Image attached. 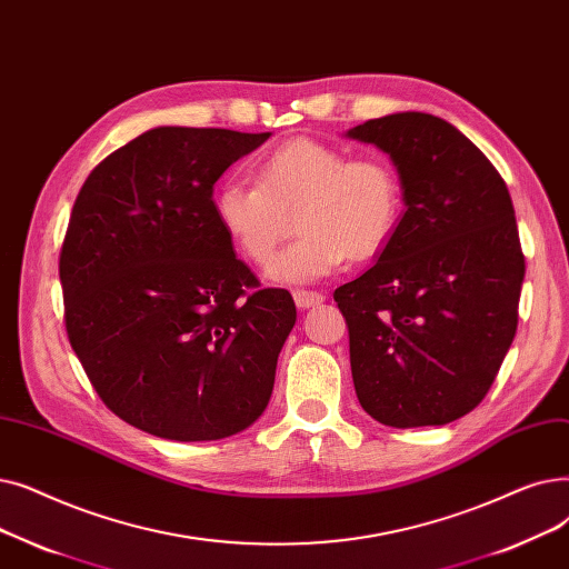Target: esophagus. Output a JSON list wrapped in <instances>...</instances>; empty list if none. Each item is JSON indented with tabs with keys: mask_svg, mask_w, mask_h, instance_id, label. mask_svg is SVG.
I'll return each mask as SVG.
<instances>
[{
	"mask_svg": "<svg viewBox=\"0 0 569 569\" xmlns=\"http://www.w3.org/2000/svg\"><path fill=\"white\" fill-rule=\"evenodd\" d=\"M323 301V293L319 291H310V289H296L293 291V303L299 306L301 310H308V308H315Z\"/></svg>",
	"mask_w": 569,
	"mask_h": 569,
	"instance_id": "34e87169",
	"label": "esophagus"
}]
</instances>
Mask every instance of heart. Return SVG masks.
I'll return each instance as SVG.
<instances>
[{
    "label": "heart",
    "instance_id": "obj_1",
    "mask_svg": "<svg viewBox=\"0 0 569 569\" xmlns=\"http://www.w3.org/2000/svg\"><path fill=\"white\" fill-rule=\"evenodd\" d=\"M402 189L385 157L347 152L315 139H291L263 154L257 184L224 182L214 194V218L248 261L276 257L296 214L299 238L270 266L284 284L331 276L347 257L370 259L393 236Z\"/></svg>",
    "mask_w": 569,
    "mask_h": 569
}]
</instances>
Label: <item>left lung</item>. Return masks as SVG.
I'll return each mask as SVG.
<instances>
[{
	"instance_id": "left-lung-1",
	"label": "left lung",
	"mask_w": 569,
	"mask_h": 569,
	"mask_svg": "<svg viewBox=\"0 0 569 569\" xmlns=\"http://www.w3.org/2000/svg\"><path fill=\"white\" fill-rule=\"evenodd\" d=\"M389 154L405 212L375 266L336 289L361 408L445 426L489 393L517 333L526 259L507 184L442 118L405 111L345 133Z\"/></svg>"
}]
</instances>
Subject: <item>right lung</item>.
Wrapping results in <instances>:
<instances>
[{"mask_svg":"<svg viewBox=\"0 0 569 569\" xmlns=\"http://www.w3.org/2000/svg\"><path fill=\"white\" fill-rule=\"evenodd\" d=\"M268 137L154 127L76 197L60 254L69 342L106 408L150 436H236L273 393L296 306L287 289H257L212 201Z\"/></svg>","mask_w":569,"mask_h":569,"instance_id":"1","label":"right lung"}]
</instances>
